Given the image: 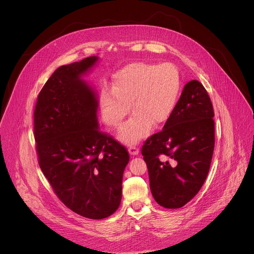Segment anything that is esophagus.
Here are the masks:
<instances>
[{"instance_id":"obj_1","label":"esophagus","mask_w":254,"mask_h":254,"mask_svg":"<svg viewBox=\"0 0 254 254\" xmlns=\"http://www.w3.org/2000/svg\"><path fill=\"white\" fill-rule=\"evenodd\" d=\"M128 152L131 156H135L138 154V148L135 146H129L128 147Z\"/></svg>"}]
</instances>
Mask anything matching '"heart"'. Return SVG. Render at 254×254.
Returning <instances> with one entry per match:
<instances>
[{
	"mask_svg": "<svg viewBox=\"0 0 254 254\" xmlns=\"http://www.w3.org/2000/svg\"><path fill=\"white\" fill-rule=\"evenodd\" d=\"M180 89L179 71L172 63H128L116 72L113 88L104 86L100 91L103 121L108 127H120L130 103L133 115L119 136L127 144L135 143L150 133L153 124L160 126L171 118Z\"/></svg>",
	"mask_w": 254,
	"mask_h": 254,
	"instance_id": "1",
	"label": "heart"
}]
</instances>
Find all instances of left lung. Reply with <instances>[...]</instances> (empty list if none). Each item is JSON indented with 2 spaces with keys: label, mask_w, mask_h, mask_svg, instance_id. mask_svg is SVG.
<instances>
[{
  "label": "left lung",
  "mask_w": 254,
  "mask_h": 254,
  "mask_svg": "<svg viewBox=\"0 0 254 254\" xmlns=\"http://www.w3.org/2000/svg\"><path fill=\"white\" fill-rule=\"evenodd\" d=\"M214 110L201 82H188L164 128L143 142L150 188L156 202L177 209L192 200L209 173L214 146Z\"/></svg>",
  "instance_id": "1"
}]
</instances>
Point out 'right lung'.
I'll return each instance as SVG.
<instances>
[{
    "mask_svg": "<svg viewBox=\"0 0 254 254\" xmlns=\"http://www.w3.org/2000/svg\"><path fill=\"white\" fill-rule=\"evenodd\" d=\"M96 60L57 68L34 111L36 152L45 178L66 207L89 219L117 211L129 161L127 148L98 128L96 94L80 78Z\"/></svg>",
    "mask_w": 254,
    "mask_h": 254,
    "instance_id": "1",
    "label": "right lung"
}]
</instances>
